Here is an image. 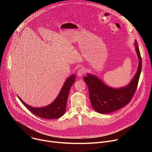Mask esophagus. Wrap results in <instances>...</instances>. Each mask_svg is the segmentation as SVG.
I'll return each instance as SVG.
<instances>
[{
  "label": "esophagus",
  "mask_w": 152,
  "mask_h": 152,
  "mask_svg": "<svg viewBox=\"0 0 152 152\" xmlns=\"http://www.w3.org/2000/svg\"><path fill=\"white\" fill-rule=\"evenodd\" d=\"M85 73V71H84V69H80L77 72V75L79 77H81L83 74Z\"/></svg>",
  "instance_id": "34e87169"
}]
</instances>
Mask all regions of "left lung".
<instances>
[{
    "label": "left lung",
    "mask_w": 152,
    "mask_h": 152,
    "mask_svg": "<svg viewBox=\"0 0 152 152\" xmlns=\"http://www.w3.org/2000/svg\"><path fill=\"white\" fill-rule=\"evenodd\" d=\"M136 53L138 58L137 71L129 83L120 88H114L106 84L96 75L87 73L83 77L88 86L90 99L93 109L100 114H108L117 111L131 100L137 90L141 72V58L135 40Z\"/></svg>",
    "instance_id": "8db88e82"
}]
</instances>
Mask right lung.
Instances as JSON below:
<instances>
[{
  "label": "right lung",
  "instance_id": "add662e5",
  "mask_svg": "<svg viewBox=\"0 0 152 152\" xmlns=\"http://www.w3.org/2000/svg\"><path fill=\"white\" fill-rule=\"evenodd\" d=\"M75 74L70 76L65 81L56 99L51 103L45 106L32 107L26 103L19 96H17L27 109L37 116L45 119H56L62 117L66 113L69 93L72 85L75 82Z\"/></svg>",
  "mask_w": 152,
  "mask_h": 152
}]
</instances>
